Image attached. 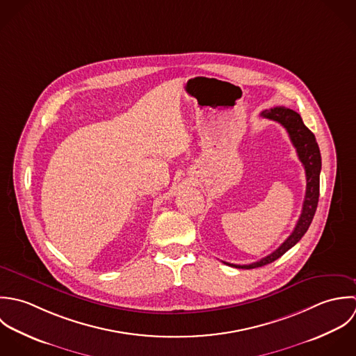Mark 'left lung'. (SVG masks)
I'll use <instances>...</instances> for the list:
<instances>
[{
    "label": "left lung",
    "instance_id": "1",
    "mask_svg": "<svg viewBox=\"0 0 356 356\" xmlns=\"http://www.w3.org/2000/svg\"><path fill=\"white\" fill-rule=\"evenodd\" d=\"M263 118H268L273 121L280 122L289 134V138L293 143L298 159L301 161L304 169H305V177H307V188H305V198L302 204V211L298 217V221L293 229V232L287 236L284 243L274 250L271 254L263 257L259 261H254L252 264L246 266H238V264H229L222 261L227 266L235 267V268H257L267 266L277 259H280L290 248H293L307 232L308 227L311 225V221L314 218V214L316 212L318 201H319V175L322 168V159H321V151L318 147L316 139L314 134L304 125L300 114L296 111L286 108V107H274L271 110H264L260 114Z\"/></svg>",
    "mask_w": 356,
    "mask_h": 356
}]
</instances>
